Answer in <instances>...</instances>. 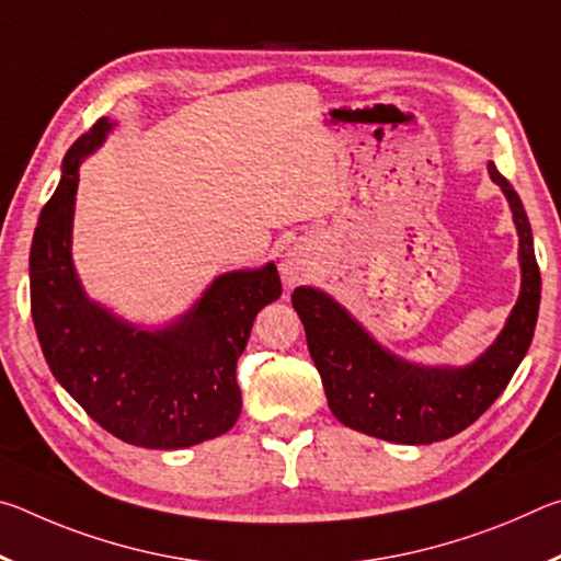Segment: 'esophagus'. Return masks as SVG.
Segmentation results:
<instances>
[{"label":"esophagus","mask_w":561,"mask_h":561,"mask_svg":"<svg viewBox=\"0 0 561 561\" xmlns=\"http://www.w3.org/2000/svg\"><path fill=\"white\" fill-rule=\"evenodd\" d=\"M309 262L301 257L299 252H289L287 257L282 262V277L287 279L289 284H299L309 277Z\"/></svg>","instance_id":"1"}]
</instances>
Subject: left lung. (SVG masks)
Returning a JSON list of instances; mask_svg holds the SVG:
<instances>
[{
  "label": "left lung",
  "mask_w": 561,
  "mask_h": 561,
  "mask_svg": "<svg viewBox=\"0 0 561 561\" xmlns=\"http://www.w3.org/2000/svg\"><path fill=\"white\" fill-rule=\"evenodd\" d=\"M505 193L519 237V297L497 339L468 366H425L376 341L348 309L317 287H297L291 304L327 401L346 428L388 443L428 445L468 428L505 391L535 336L542 279L525 207L510 180L488 163Z\"/></svg>",
  "instance_id": "obj_1"
}]
</instances>
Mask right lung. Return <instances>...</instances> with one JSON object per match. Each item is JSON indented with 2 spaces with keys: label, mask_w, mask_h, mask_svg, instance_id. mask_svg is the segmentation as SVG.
Segmentation results:
<instances>
[{
  "label": "right lung",
  "mask_w": 561,
  "mask_h": 561,
  "mask_svg": "<svg viewBox=\"0 0 561 561\" xmlns=\"http://www.w3.org/2000/svg\"><path fill=\"white\" fill-rule=\"evenodd\" d=\"M113 126L101 118L69 148L39 215L30 252L34 329L56 381L101 428L140 448H190L240 417L237 358L282 282L274 262L225 272L165 327H138L93 301L71 257L76 190L81 163Z\"/></svg>",
  "instance_id": "add662e5"
}]
</instances>
